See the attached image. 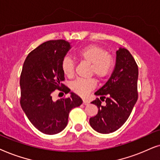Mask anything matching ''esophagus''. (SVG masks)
<instances>
[{
    "mask_svg": "<svg viewBox=\"0 0 160 160\" xmlns=\"http://www.w3.org/2000/svg\"><path fill=\"white\" fill-rule=\"evenodd\" d=\"M88 103H89V102H88V101H87V100H86V99H83V100H82V104H83V105H88Z\"/></svg>",
    "mask_w": 160,
    "mask_h": 160,
    "instance_id": "obj_1",
    "label": "esophagus"
}]
</instances>
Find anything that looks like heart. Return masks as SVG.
Segmentation results:
<instances>
[{
    "label": "heart",
    "instance_id": "b5f03b06",
    "mask_svg": "<svg viewBox=\"0 0 160 160\" xmlns=\"http://www.w3.org/2000/svg\"><path fill=\"white\" fill-rule=\"evenodd\" d=\"M79 60L91 64L89 75H95L99 81H103L112 74L115 67V60L108 54L105 48L97 44H89L75 53ZM63 74L72 78L75 72V63L69 57H66L61 62ZM96 87V80L93 78L78 79L71 84L72 91L75 94L84 97Z\"/></svg>",
    "mask_w": 160,
    "mask_h": 160
}]
</instances>
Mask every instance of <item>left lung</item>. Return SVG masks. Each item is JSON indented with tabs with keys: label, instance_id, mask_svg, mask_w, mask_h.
<instances>
[{
	"label": "left lung",
	"instance_id": "left-lung-1",
	"mask_svg": "<svg viewBox=\"0 0 160 160\" xmlns=\"http://www.w3.org/2000/svg\"><path fill=\"white\" fill-rule=\"evenodd\" d=\"M138 67L133 56L125 48L116 51V67L109 80L94 93L99 96L91 102L99 108L89 120L98 132L108 134L126 122L138 100ZM105 101V106L101 105Z\"/></svg>",
	"mask_w": 160,
	"mask_h": 160
}]
</instances>
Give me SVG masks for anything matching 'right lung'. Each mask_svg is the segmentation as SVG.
<instances>
[{
    "instance_id": "right-lung-1",
    "label": "right lung",
    "mask_w": 160,
    "mask_h": 160,
    "mask_svg": "<svg viewBox=\"0 0 160 160\" xmlns=\"http://www.w3.org/2000/svg\"><path fill=\"white\" fill-rule=\"evenodd\" d=\"M71 48L63 39L44 42L28 55L20 75V105L32 124L46 135L59 133L67 127L72 108L82 103L74 93L54 101L55 90L70 92L62 82L65 80L61 62Z\"/></svg>"
}]
</instances>
